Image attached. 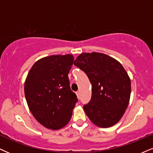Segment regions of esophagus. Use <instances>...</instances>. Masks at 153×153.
Here are the masks:
<instances>
[{
	"label": "esophagus",
	"instance_id": "esophagus-1",
	"mask_svg": "<svg viewBox=\"0 0 153 153\" xmlns=\"http://www.w3.org/2000/svg\"><path fill=\"white\" fill-rule=\"evenodd\" d=\"M76 95H77V97H78V99H80V92H76Z\"/></svg>",
	"mask_w": 153,
	"mask_h": 153
}]
</instances>
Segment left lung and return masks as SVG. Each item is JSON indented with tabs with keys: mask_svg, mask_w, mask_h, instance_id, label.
<instances>
[{
	"mask_svg": "<svg viewBox=\"0 0 153 153\" xmlns=\"http://www.w3.org/2000/svg\"><path fill=\"white\" fill-rule=\"evenodd\" d=\"M74 65L84 71L92 84L91 100L83 109L95 126L109 128L118 122L129 104L131 82L123 65L100 53H83Z\"/></svg>",
	"mask_w": 153,
	"mask_h": 153,
	"instance_id": "obj_1",
	"label": "left lung"
}]
</instances>
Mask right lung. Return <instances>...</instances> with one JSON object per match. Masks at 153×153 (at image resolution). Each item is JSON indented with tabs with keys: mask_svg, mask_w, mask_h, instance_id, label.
<instances>
[{
	"mask_svg": "<svg viewBox=\"0 0 153 153\" xmlns=\"http://www.w3.org/2000/svg\"><path fill=\"white\" fill-rule=\"evenodd\" d=\"M73 60L71 54L45 57L35 62L27 75L24 92L27 105L36 120L48 129L65 126L78 102L68 78Z\"/></svg>",
	"mask_w": 153,
	"mask_h": 153,
	"instance_id": "1",
	"label": "right lung"
}]
</instances>
